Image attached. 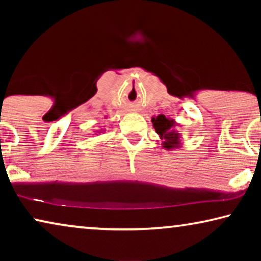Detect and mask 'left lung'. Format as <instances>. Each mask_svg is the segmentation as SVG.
Returning <instances> with one entry per match:
<instances>
[{"label": "left lung", "mask_w": 261, "mask_h": 261, "mask_svg": "<svg viewBox=\"0 0 261 261\" xmlns=\"http://www.w3.org/2000/svg\"><path fill=\"white\" fill-rule=\"evenodd\" d=\"M153 127L158 135L162 139L163 147L172 151L181 147V139L180 133L176 129L177 126H179L176 121L171 117H166L163 114L158 116H153L152 119Z\"/></svg>", "instance_id": "obj_1"}]
</instances>
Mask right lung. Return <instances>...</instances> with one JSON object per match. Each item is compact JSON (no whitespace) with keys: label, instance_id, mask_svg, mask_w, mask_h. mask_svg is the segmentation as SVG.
Returning a JSON list of instances; mask_svg holds the SVG:
<instances>
[{"label":"right lung","instance_id":"obj_1","mask_svg":"<svg viewBox=\"0 0 261 261\" xmlns=\"http://www.w3.org/2000/svg\"><path fill=\"white\" fill-rule=\"evenodd\" d=\"M105 130L106 129H97V130H95V134H103L105 133Z\"/></svg>","mask_w":261,"mask_h":261}]
</instances>
